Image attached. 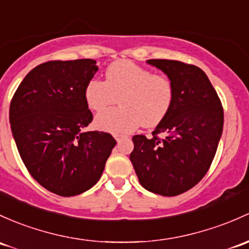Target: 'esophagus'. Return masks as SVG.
Returning a JSON list of instances; mask_svg holds the SVG:
<instances>
[{
  "instance_id": "34e87169",
  "label": "esophagus",
  "mask_w": 249,
  "mask_h": 249,
  "mask_svg": "<svg viewBox=\"0 0 249 249\" xmlns=\"http://www.w3.org/2000/svg\"><path fill=\"white\" fill-rule=\"evenodd\" d=\"M126 137H127L126 135H120V133H116V135H114V138H116L117 142H120L123 138H126Z\"/></svg>"
}]
</instances>
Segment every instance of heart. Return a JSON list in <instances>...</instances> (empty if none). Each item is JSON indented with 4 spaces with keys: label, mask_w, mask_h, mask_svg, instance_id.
Instances as JSON below:
<instances>
[{
    "label": "heart",
    "mask_w": 249,
    "mask_h": 249,
    "mask_svg": "<svg viewBox=\"0 0 249 249\" xmlns=\"http://www.w3.org/2000/svg\"><path fill=\"white\" fill-rule=\"evenodd\" d=\"M83 98L88 108L95 112L103 111L119 98V108L101 112L94 124L105 132L129 133L142 124L154 127L164 119L174 100V87L168 77L122 59L108 65L105 81H88Z\"/></svg>",
    "instance_id": "1"
}]
</instances>
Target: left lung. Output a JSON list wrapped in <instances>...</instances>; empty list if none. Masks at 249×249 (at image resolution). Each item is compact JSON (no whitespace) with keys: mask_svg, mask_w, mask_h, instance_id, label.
<instances>
[{"mask_svg":"<svg viewBox=\"0 0 249 249\" xmlns=\"http://www.w3.org/2000/svg\"><path fill=\"white\" fill-rule=\"evenodd\" d=\"M146 63L172 81L174 100L153 137L133 136L130 160L145 190L173 197L196 186L208 172L223 131V108L200 68L171 59Z\"/></svg>","mask_w":249,"mask_h":249,"instance_id":"8db88e82","label":"left lung"}]
</instances>
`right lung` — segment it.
Masks as SVG:
<instances>
[{
  "label": "right lung",
  "mask_w": 249,
  "mask_h": 249,
  "mask_svg": "<svg viewBox=\"0 0 249 249\" xmlns=\"http://www.w3.org/2000/svg\"><path fill=\"white\" fill-rule=\"evenodd\" d=\"M98 69L94 59L43 63L26 75L10 103V127L26 168L63 197L93 187L117 144L109 133L85 131L93 114L83 91Z\"/></svg>",
  "instance_id": "1"
}]
</instances>
